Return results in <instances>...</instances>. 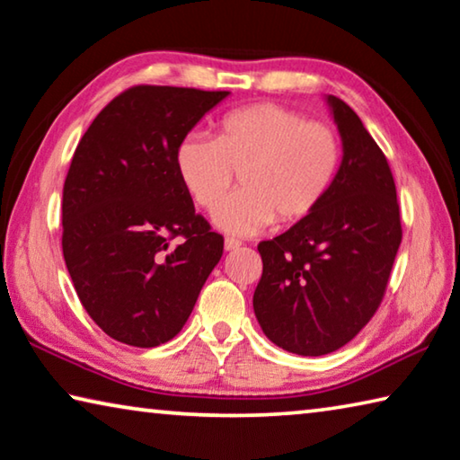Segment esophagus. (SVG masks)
Returning <instances> with one entry per match:
<instances>
[{
  "instance_id": "34e87169",
  "label": "esophagus",
  "mask_w": 460,
  "mask_h": 460,
  "mask_svg": "<svg viewBox=\"0 0 460 460\" xmlns=\"http://www.w3.org/2000/svg\"><path fill=\"white\" fill-rule=\"evenodd\" d=\"M239 245H242V242H237V239H233V237H227V239H225V250H227V252H231V250H237Z\"/></svg>"
}]
</instances>
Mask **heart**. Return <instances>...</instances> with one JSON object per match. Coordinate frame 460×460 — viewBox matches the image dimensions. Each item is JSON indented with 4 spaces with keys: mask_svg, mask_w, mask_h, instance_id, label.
Returning a JSON list of instances; mask_svg holds the SVG:
<instances>
[{
    "mask_svg": "<svg viewBox=\"0 0 460 460\" xmlns=\"http://www.w3.org/2000/svg\"><path fill=\"white\" fill-rule=\"evenodd\" d=\"M335 130L280 104H253L223 116L215 141L188 135L173 153L178 178L194 204L215 210L239 173L243 190L217 210L218 227L253 235L279 217L296 223L315 210L338 173Z\"/></svg>",
    "mask_w": 460,
    "mask_h": 460,
    "instance_id": "obj_1",
    "label": "heart"
}]
</instances>
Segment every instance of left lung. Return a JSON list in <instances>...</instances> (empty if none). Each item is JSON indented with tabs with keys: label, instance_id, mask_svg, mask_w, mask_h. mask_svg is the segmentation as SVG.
Wrapping results in <instances>:
<instances>
[{
	"label": "left lung",
	"instance_id": "left-lung-1",
	"mask_svg": "<svg viewBox=\"0 0 460 460\" xmlns=\"http://www.w3.org/2000/svg\"><path fill=\"white\" fill-rule=\"evenodd\" d=\"M327 102L344 143L330 192L258 245L253 311L270 341L301 356L335 352L373 319L403 237L387 157L344 100Z\"/></svg>",
	"mask_w": 460,
	"mask_h": 460
}]
</instances>
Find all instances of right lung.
<instances>
[{"label":"right lung","instance_id":"add662e5","mask_svg":"<svg viewBox=\"0 0 460 460\" xmlns=\"http://www.w3.org/2000/svg\"><path fill=\"white\" fill-rule=\"evenodd\" d=\"M229 92L133 85L102 111L63 186V258L102 332L155 348L184 327L223 256L194 210L173 153Z\"/></svg>","mask_w":460,"mask_h":460}]
</instances>
